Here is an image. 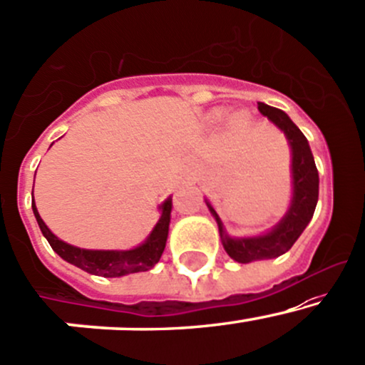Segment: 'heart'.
<instances>
[{
    "mask_svg": "<svg viewBox=\"0 0 365 365\" xmlns=\"http://www.w3.org/2000/svg\"><path fill=\"white\" fill-rule=\"evenodd\" d=\"M223 114H225V110L223 109H215L210 114V119L213 123H218V121H222ZM247 121H250V118H247V114L244 110L232 112V114L227 118V123H228V126H230V130H242V128L247 126Z\"/></svg>",
    "mask_w": 365,
    "mask_h": 365,
    "instance_id": "heart-1",
    "label": "heart"
}]
</instances>
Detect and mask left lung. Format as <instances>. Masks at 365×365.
I'll return each mask as SVG.
<instances>
[{
  "label": "left lung",
  "mask_w": 365,
  "mask_h": 365,
  "mask_svg": "<svg viewBox=\"0 0 365 365\" xmlns=\"http://www.w3.org/2000/svg\"><path fill=\"white\" fill-rule=\"evenodd\" d=\"M258 110L286 135L287 143H289L293 195H291V202L286 215L282 216L277 225L259 235H251V237H232V235H228L215 207L211 206L207 199H204L207 210L216 220L220 239H222L227 255L237 263L272 259L287 253L310 223L319 201V171L305 135L284 110L275 109V107L267 106L263 102L258 103Z\"/></svg>",
  "instance_id": "8db88e82"
}]
</instances>
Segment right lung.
I'll list each match as a JSON object with an SVG mask.
<instances>
[{
    "label": "right lung",
    "mask_w": 365,
    "mask_h": 365,
    "mask_svg": "<svg viewBox=\"0 0 365 365\" xmlns=\"http://www.w3.org/2000/svg\"><path fill=\"white\" fill-rule=\"evenodd\" d=\"M171 207H173V201H171L170 195L166 201L159 204L161 216H159L158 223L152 228L150 234L147 235L145 241L131 247V250H83V247H76L58 239L43 222V218L38 213V207L33 201L36 222H38L46 241L50 242L51 250L71 265L81 268V270L91 275H98V277H123V275L150 270L159 262L164 247H166L171 222Z\"/></svg>",
    "instance_id": "obj_1"
}]
</instances>
